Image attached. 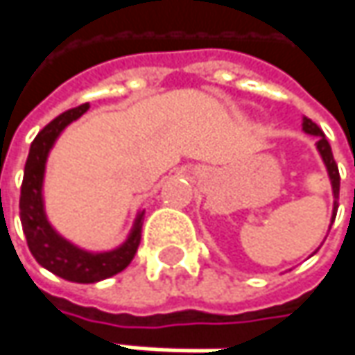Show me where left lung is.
<instances>
[{
	"instance_id": "8db88e82",
	"label": "left lung",
	"mask_w": 355,
	"mask_h": 355,
	"mask_svg": "<svg viewBox=\"0 0 355 355\" xmlns=\"http://www.w3.org/2000/svg\"><path fill=\"white\" fill-rule=\"evenodd\" d=\"M302 131L306 133V135H314V137H318L316 141V151L320 155V159H322L324 166H326V173H328V178H330V184H332V196H334V204H332V218H330V226H332V222H334V218H336V210H338V194H340V173H338V165L336 161H334V157H332V149H330V143L328 139L324 137L322 129L318 128L312 119L309 117H302ZM328 226V230H330ZM316 251H312V255H314Z\"/></svg>"
}]
</instances>
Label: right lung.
<instances>
[{
	"instance_id": "right-lung-1",
	"label": "right lung",
	"mask_w": 355,
	"mask_h": 355,
	"mask_svg": "<svg viewBox=\"0 0 355 355\" xmlns=\"http://www.w3.org/2000/svg\"><path fill=\"white\" fill-rule=\"evenodd\" d=\"M90 110V104L72 107L64 114L55 117L49 125H44L35 137L29 149V157L25 163L23 184H21V200H19V216L21 226L27 238V245L33 257L46 271L62 277L72 283H98L107 277L117 275L128 267L135 257L141 241V226L143 214L139 210L128 238L114 250L92 251L80 248L74 241L58 234L51 224L46 208H44V173L46 161L53 151L55 143L62 135V131Z\"/></svg>"
}]
</instances>
